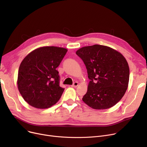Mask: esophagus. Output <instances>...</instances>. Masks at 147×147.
Instances as JSON below:
<instances>
[{
  "mask_svg": "<svg viewBox=\"0 0 147 147\" xmlns=\"http://www.w3.org/2000/svg\"><path fill=\"white\" fill-rule=\"evenodd\" d=\"M79 85V83L78 82H75L74 83V84L72 85V87H74V88H76Z\"/></svg>",
  "mask_w": 147,
  "mask_h": 147,
  "instance_id": "34e87169",
  "label": "esophagus"
}]
</instances>
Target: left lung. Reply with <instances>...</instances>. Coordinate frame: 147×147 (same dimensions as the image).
Wrapping results in <instances>:
<instances>
[{
  "label": "left lung",
  "instance_id": "obj_1",
  "mask_svg": "<svg viewBox=\"0 0 147 147\" xmlns=\"http://www.w3.org/2000/svg\"><path fill=\"white\" fill-rule=\"evenodd\" d=\"M76 54L83 60L90 79L84 102L96 110L117 104L128 85L129 69L125 57L115 49L98 44L80 48Z\"/></svg>",
  "mask_w": 147,
  "mask_h": 147
}]
</instances>
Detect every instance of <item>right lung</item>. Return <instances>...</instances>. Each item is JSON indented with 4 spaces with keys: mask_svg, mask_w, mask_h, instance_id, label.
Returning <instances> with one entry per match:
<instances>
[{
    "mask_svg": "<svg viewBox=\"0 0 147 147\" xmlns=\"http://www.w3.org/2000/svg\"><path fill=\"white\" fill-rule=\"evenodd\" d=\"M68 50L55 46L32 51L22 61L17 80L24 100L30 106L44 109L56 104L64 89L60 87L56 69Z\"/></svg>",
    "mask_w": 147,
    "mask_h": 147,
    "instance_id": "add662e5",
    "label": "right lung"
}]
</instances>
